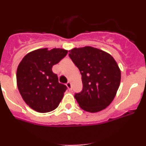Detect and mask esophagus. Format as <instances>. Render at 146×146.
I'll return each mask as SVG.
<instances>
[{
  "mask_svg": "<svg viewBox=\"0 0 146 146\" xmlns=\"http://www.w3.org/2000/svg\"><path fill=\"white\" fill-rule=\"evenodd\" d=\"M66 86L67 88H69V90H71L72 89V85H71V82H68L66 83Z\"/></svg>",
  "mask_w": 146,
  "mask_h": 146,
  "instance_id": "obj_1",
  "label": "esophagus"
}]
</instances>
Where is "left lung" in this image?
Masks as SVG:
<instances>
[{
	"label": "left lung",
	"mask_w": 146,
	"mask_h": 146,
	"mask_svg": "<svg viewBox=\"0 0 146 146\" xmlns=\"http://www.w3.org/2000/svg\"><path fill=\"white\" fill-rule=\"evenodd\" d=\"M69 56L82 75V90L74 94L85 111L96 113L113 102L121 82V71L110 54L91 47L74 48Z\"/></svg>",
	"instance_id": "left-lung-1"
}]
</instances>
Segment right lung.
Wrapping results in <instances>:
<instances>
[{"label": "right lung", "instance_id": "1", "mask_svg": "<svg viewBox=\"0 0 146 146\" xmlns=\"http://www.w3.org/2000/svg\"><path fill=\"white\" fill-rule=\"evenodd\" d=\"M68 53L63 49H39L27 54L17 70V83L25 102L38 113L58 108L67 87L58 82L52 68Z\"/></svg>", "mask_w": 146, "mask_h": 146}]
</instances>
